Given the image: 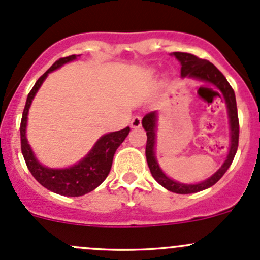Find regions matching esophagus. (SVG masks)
<instances>
[{
  "mask_svg": "<svg viewBox=\"0 0 260 260\" xmlns=\"http://www.w3.org/2000/svg\"><path fill=\"white\" fill-rule=\"evenodd\" d=\"M142 125V118L140 115H136V117L132 118L131 120V127L132 128H140Z\"/></svg>",
  "mask_w": 260,
  "mask_h": 260,
  "instance_id": "34e87169",
  "label": "esophagus"
}]
</instances>
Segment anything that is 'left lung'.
<instances>
[{
    "label": "left lung",
    "instance_id": "1",
    "mask_svg": "<svg viewBox=\"0 0 260 260\" xmlns=\"http://www.w3.org/2000/svg\"><path fill=\"white\" fill-rule=\"evenodd\" d=\"M176 59L181 62V77L185 78H193L201 81H206V83L214 84L220 93L224 96L225 102H226L228 107V114H229V123H230V148L229 153H228L226 159L222 164V166L209 177L208 180L203 181L196 185H185V183H180L177 181H174L166 176L159 169L158 162H157L156 156H154V143H156V122H157V114L156 112H149L147 113L142 119V125L147 132V145H146V157L147 164H148L149 171H151L153 179L157 181L161 186L167 188L169 191L176 193H193L203 191L205 188L211 187L212 185L217 182L226 170L229 169L232 165L233 159H234L235 153L238 149V143H239V119H238V109H237V101H235V93L230 84L228 83L226 78L222 75V73L211 64L210 61L205 59H200V57L195 56L188 52H174Z\"/></svg>",
    "mask_w": 260,
    "mask_h": 260
}]
</instances>
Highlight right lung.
Instances as JSON below:
<instances>
[{"label":"right lung","instance_id":"right-lung-1","mask_svg":"<svg viewBox=\"0 0 260 260\" xmlns=\"http://www.w3.org/2000/svg\"><path fill=\"white\" fill-rule=\"evenodd\" d=\"M78 56L79 55L60 57L59 60H56L50 67V69L46 70L39 78L34 88L28 93L27 99H26L20 125L21 152H22V156L25 158V162L27 165V169L30 170L31 175L44 187L62 196H81L98 187L108 176L115 151L120 146V143L125 140V137H127L131 131L129 127H127L124 129L102 136L96 141L93 148L90 149V152L81 159L79 164L74 165L69 169H48V167L39 164L38 159L34 156L32 149L30 148V145L27 143V138H26L28 108H30L31 102L35 96L36 91L39 90L43 81L46 79L49 73L54 72L55 69L72 61V60H75Z\"/></svg>","mask_w":260,"mask_h":260}]
</instances>
